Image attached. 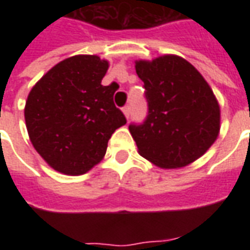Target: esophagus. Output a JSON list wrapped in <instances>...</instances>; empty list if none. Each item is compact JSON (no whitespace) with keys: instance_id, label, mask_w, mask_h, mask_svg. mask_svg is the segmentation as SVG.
<instances>
[{"instance_id":"1","label":"esophagus","mask_w":250,"mask_h":250,"mask_svg":"<svg viewBox=\"0 0 250 250\" xmlns=\"http://www.w3.org/2000/svg\"><path fill=\"white\" fill-rule=\"evenodd\" d=\"M123 114H125V116L127 118V119L130 118V114H131L130 105H125V107H123Z\"/></svg>"}]
</instances>
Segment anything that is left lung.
<instances>
[{
  "label": "left lung",
  "instance_id": "left-lung-1",
  "mask_svg": "<svg viewBox=\"0 0 250 250\" xmlns=\"http://www.w3.org/2000/svg\"><path fill=\"white\" fill-rule=\"evenodd\" d=\"M135 69L148 107L146 120L128 127L139 154L163 168L202 157L220 132V105L204 76L175 55L139 60Z\"/></svg>",
  "mask_w": 250,
  "mask_h": 250
}]
</instances>
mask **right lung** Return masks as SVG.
Masks as SVG:
<instances>
[{
	"label": "right lung",
	"mask_w": 250,
	"mask_h": 250,
	"mask_svg": "<svg viewBox=\"0 0 250 250\" xmlns=\"http://www.w3.org/2000/svg\"><path fill=\"white\" fill-rule=\"evenodd\" d=\"M108 62L95 55L68 57L41 77L28 95L30 142L52 168L82 175L98 165L116 128L127 123L114 104L116 83L102 85Z\"/></svg>",
	"instance_id": "1"
}]
</instances>
